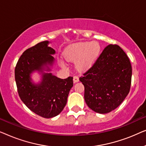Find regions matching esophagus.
<instances>
[{"mask_svg":"<svg viewBox=\"0 0 146 146\" xmlns=\"http://www.w3.org/2000/svg\"><path fill=\"white\" fill-rule=\"evenodd\" d=\"M74 82L75 83H76V82H79V78L78 77V76H74Z\"/></svg>","mask_w":146,"mask_h":146,"instance_id":"1","label":"esophagus"}]
</instances>
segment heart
I'll list each match as a JSON object with an SVG mask.
<instances>
[{"label": "heart", "mask_w": 146, "mask_h": 146, "mask_svg": "<svg viewBox=\"0 0 146 146\" xmlns=\"http://www.w3.org/2000/svg\"><path fill=\"white\" fill-rule=\"evenodd\" d=\"M101 46L97 42H80L70 46L66 50L65 58L69 62H76L77 69L87 70L96 62L100 55Z\"/></svg>", "instance_id": "heart-1"}]
</instances>
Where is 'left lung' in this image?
<instances>
[{"label": "left lung", "mask_w": 146, "mask_h": 146, "mask_svg": "<svg viewBox=\"0 0 146 146\" xmlns=\"http://www.w3.org/2000/svg\"><path fill=\"white\" fill-rule=\"evenodd\" d=\"M131 74L130 61L124 51L117 45L106 47L96 62L80 78L88 106L99 113L115 110L128 94Z\"/></svg>", "instance_id": "obj_1"}]
</instances>
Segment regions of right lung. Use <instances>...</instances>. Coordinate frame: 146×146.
<instances>
[{
    "instance_id": "right-lung-1",
    "label": "right lung",
    "mask_w": 146,
    "mask_h": 146,
    "mask_svg": "<svg viewBox=\"0 0 146 146\" xmlns=\"http://www.w3.org/2000/svg\"><path fill=\"white\" fill-rule=\"evenodd\" d=\"M41 42L27 49L18 61L15 68V81L21 100L33 112L45 118L56 116L63 110L69 92L73 86V78L61 79L51 72L56 51ZM41 76L35 83L31 74Z\"/></svg>"
}]
</instances>
